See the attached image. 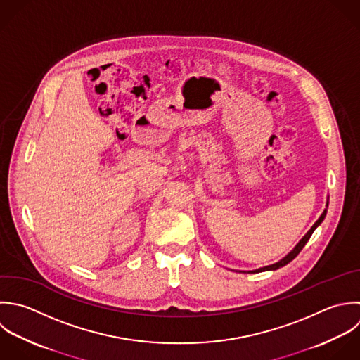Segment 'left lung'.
Here are the masks:
<instances>
[{"mask_svg": "<svg viewBox=\"0 0 360 360\" xmlns=\"http://www.w3.org/2000/svg\"><path fill=\"white\" fill-rule=\"evenodd\" d=\"M327 206H328V202H327ZM326 214H327V209L323 212V214L320 216V219L314 223V226L307 231V234L299 241V244L285 257V258H282L279 262H276V264H274V265H269V266H264V268H259V269H255V271H250V272H252V274H258V272H264V271H276V269H279V268H282V266H285V265H288L289 262H292L299 254H300V251L303 250V247L307 244V241L310 240V237H311V234L314 233V230L323 223V220L326 219Z\"/></svg>", "mask_w": 360, "mask_h": 360, "instance_id": "left-lung-1", "label": "left lung"}]
</instances>
